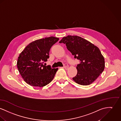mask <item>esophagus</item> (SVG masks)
Masks as SVG:
<instances>
[{
    "label": "esophagus",
    "instance_id": "obj_1",
    "mask_svg": "<svg viewBox=\"0 0 121 121\" xmlns=\"http://www.w3.org/2000/svg\"><path fill=\"white\" fill-rule=\"evenodd\" d=\"M64 67L66 69H67L69 68V65H68L67 64H65L64 65Z\"/></svg>",
    "mask_w": 121,
    "mask_h": 121
}]
</instances>
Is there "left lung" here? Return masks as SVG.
<instances>
[{"label": "left lung", "mask_w": 121, "mask_h": 121, "mask_svg": "<svg viewBox=\"0 0 121 121\" xmlns=\"http://www.w3.org/2000/svg\"><path fill=\"white\" fill-rule=\"evenodd\" d=\"M59 42L65 44L74 58L80 61L76 67L77 74L73 78L76 83L89 85L102 73L105 66L104 59L98 47L77 36L68 35Z\"/></svg>", "instance_id": "left-lung-1"}]
</instances>
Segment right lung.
Masks as SVG:
<instances>
[{
	"instance_id": "obj_1",
	"label": "right lung",
	"mask_w": 121,
	"mask_h": 121,
	"mask_svg": "<svg viewBox=\"0 0 121 121\" xmlns=\"http://www.w3.org/2000/svg\"><path fill=\"white\" fill-rule=\"evenodd\" d=\"M59 40L53 36L36 40L29 44L20 54L17 67L24 81L31 86L43 87L53 79L58 68L44 65L49 57L51 48Z\"/></svg>"
}]
</instances>
